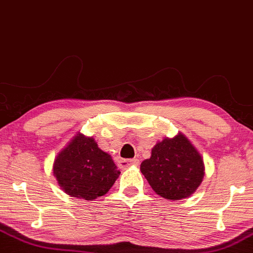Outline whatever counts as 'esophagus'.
Masks as SVG:
<instances>
[{"label": "esophagus", "instance_id": "1", "mask_svg": "<svg viewBox=\"0 0 253 253\" xmlns=\"http://www.w3.org/2000/svg\"><path fill=\"white\" fill-rule=\"evenodd\" d=\"M139 160L138 159H121L119 161V167L120 169H128L130 166H138Z\"/></svg>", "mask_w": 253, "mask_h": 253}]
</instances>
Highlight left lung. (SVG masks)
<instances>
[{
	"instance_id": "8db88e82",
	"label": "left lung",
	"mask_w": 253,
	"mask_h": 253,
	"mask_svg": "<svg viewBox=\"0 0 253 253\" xmlns=\"http://www.w3.org/2000/svg\"><path fill=\"white\" fill-rule=\"evenodd\" d=\"M140 171L157 194L165 199L180 200L200 186L205 165L202 154L179 132L173 138L158 141L150 159L141 163Z\"/></svg>"
}]
</instances>
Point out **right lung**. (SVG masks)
Returning a JSON list of instances; mask_svg holds the SVG:
<instances>
[{"instance_id":"add662e5","label":"right lung","mask_w":253,"mask_h":253,"mask_svg":"<svg viewBox=\"0 0 253 253\" xmlns=\"http://www.w3.org/2000/svg\"><path fill=\"white\" fill-rule=\"evenodd\" d=\"M53 173L65 193L84 200L105 196L120 174L112 157L80 132L57 153Z\"/></svg>"}]
</instances>
